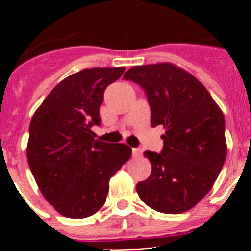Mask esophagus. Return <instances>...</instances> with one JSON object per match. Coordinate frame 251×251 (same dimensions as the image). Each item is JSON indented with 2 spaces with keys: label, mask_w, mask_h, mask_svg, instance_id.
<instances>
[{
  "label": "esophagus",
  "mask_w": 251,
  "mask_h": 251,
  "mask_svg": "<svg viewBox=\"0 0 251 251\" xmlns=\"http://www.w3.org/2000/svg\"><path fill=\"white\" fill-rule=\"evenodd\" d=\"M132 153L134 157H141L143 151H142V148H132Z\"/></svg>",
  "instance_id": "obj_1"
}]
</instances>
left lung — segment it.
<instances>
[{"label":"left lung","mask_w":251,"mask_h":251,"mask_svg":"<svg viewBox=\"0 0 251 251\" xmlns=\"http://www.w3.org/2000/svg\"><path fill=\"white\" fill-rule=\"evenodd\" d=\"M123 77L146 92L152 127L166 129L161 153L145 152L152 172L137 192L156 211L182 214L207 195L224 166L223 112L194 75L174 64L133 66Z\"/></svg>","instance_id":"left-lung-1"}]
</instances>
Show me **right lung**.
Returning <instances> with one entry per match:
<instances>
[{
    "instance_id": "right-lung-1",
    "label": "right lung",
    "mask_w": 251,
    "mask_h": 251,
    "mask_svg": "<svg viewBox=\"0 0 251 251\" xmlns=\"http://www.w3.org/2000/svg\"><path fill=\"white\" fill-rule=\"evenodd\" d=\"M126 68H92L60 81L30 123L27 161L48 202L70 219L92 216L105 203L109 179L132 156L123 143L95 139L104 90Z\"/></svg>"
}]
</instances>
